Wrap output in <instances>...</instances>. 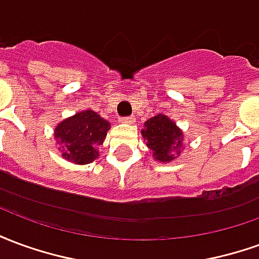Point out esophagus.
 Returning <instances> with one entry per match:
<instances>
[{"instance_id":"1","label":"esophagus","mask_w":259,"mask_h":259,"mask_svg":"<svg viewBox=\"0 0 259 259\" xmlns=\"http://www.w3.org/2000/svg\"><path fill=\"white\" fill-rule=\"evenodd\" d=\"M119 122L120 123H127V124H132L136 122V118L135 116H127V118H120L119 119Z\"/></svg>"}]
</instances>
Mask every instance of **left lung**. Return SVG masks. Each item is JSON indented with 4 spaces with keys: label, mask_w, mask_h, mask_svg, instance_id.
Masks as SVG:
<instances>
[{
    "label": "left lung",
    "mask_w": 259,
    "mask_h": 259,
    "mask_svg": "<svg viewBox=\"0 0 259 259\" xmlns=\"http://www.w3.org/2000/svg\"><path fill=\"white\" fill-rule=\"evenodd\" d=\"M141 136L151 151L152 158L158 162H172L185 150V133L163 113H158L146 120Z\"/></svg>",
    "instance_id": "left-lung-1"
}]
</instances>
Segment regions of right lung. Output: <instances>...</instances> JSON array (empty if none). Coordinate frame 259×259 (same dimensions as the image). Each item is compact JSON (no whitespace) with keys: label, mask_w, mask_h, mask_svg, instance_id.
Returning a JSON list of instances; mask_svg holds the SVG:
<instances>
[{"label":"right lung","mask_w":259,"mask_h":259,"mask_svg":"<svg viewBox=\"0 0 259 259\" xmlns=\"http://www.w3.org/2000/svg\"><path fill=\"white\" fill-rule=\"evenodd\" d=\"M111 123L93 109H84L61 120L54 137L62 157L76 165H87L100 157L98 147L107 137Z\"/></svg>","instance_id":"add662e5"}]
</instances>
